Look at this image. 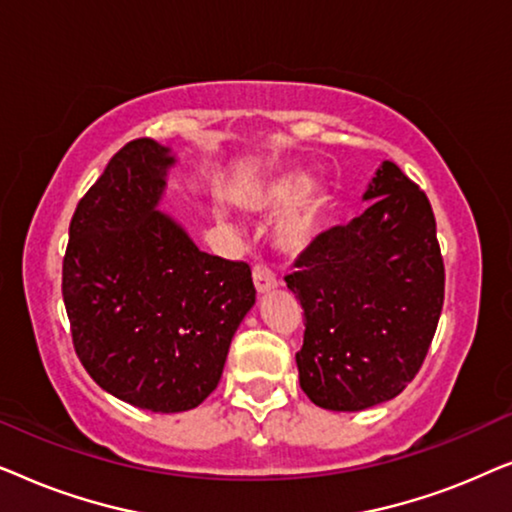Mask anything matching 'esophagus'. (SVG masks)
Returning <instances> with one entry per match:
<instances>
[{
  "label": "esophagus",
  "instance_id": "obj_1",
  "mask_svg": "<svg viewBox=\"0 0 512 512\" xmlns=\"http://www.w3.org/2000/svg\"><path fill=\"white\" fill-rule=\"evenodd\" d=\"M254 284L258 293H268L272 289H277V275L272 272L268 265H256L254 268Z\"/></svg>",
  "mask_w": 512,
  "mask_h": 512
}]
</instances>
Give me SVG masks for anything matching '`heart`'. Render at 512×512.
<instances>
[{"label":"heart","instance_id":"b5f03b06","mask_svg":"<svg viewBox=\"0 0 512 512\" xmlns=\"http://www.w3.org/2000/svg\"><path fill=\"white\" fill-rule=\"evenodd\" d=\"M307 187H310L307 174L291 172L272 181L261 200V205L268 212H284L293 201L297 202L291 212L284 216V221L279 223V244L289 251H300L307 244H312L321 226H324L328 205H331V198H328L324 188H311L307 192Z\"/></svg>","mask_w":512,"mask_h":512}]
</instances>
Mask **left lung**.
<instances>
[{"label": "left lung", "instance_id": "1", "mask_svg": "<svg viewBox=\"0 0 512 512\" xmlns=\"http://www.w3.org/2000/svg\"><path fill=\"white\" fill-rule=\"evenodd\" d=\"M363 200L366 212L314 237L284 277L305 312L300 389L335 412L391 401L415 380L445 298L436 216L422 188L384 160Z\"/></svg>", "mask_w": 512, "mask_h": 512}]
</instances>
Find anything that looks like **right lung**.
<instances>
[{
	"label": "right lung",
	"mask_w": 512,
	"mask_h": 512,
	"mask_svg": "<svg viewBox=\"0 0 512 512\" xmlns=\"http://www.w3.org/2000/svg\"><path fill=\"white\" fill-rule=\"evenodd\" d=\"M174 156L132 139L76 205L62 261L76 356L111 396L184 412L221 380L230 340L256 303L251 268L195 247L158 212Z\"/></svg>",
	"instance_id": "1"
}]
</instances>
